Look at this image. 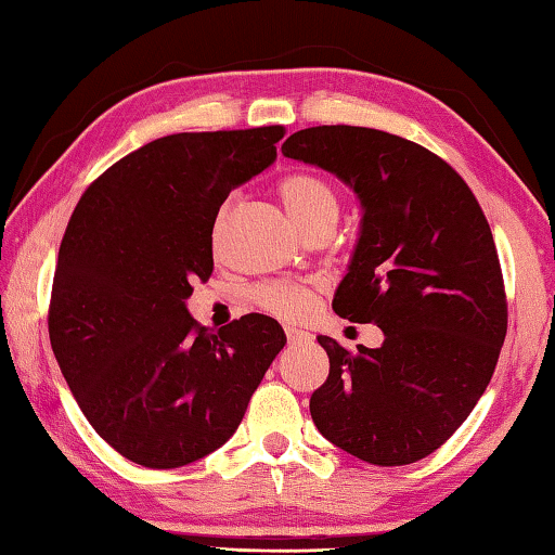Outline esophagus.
<instances>
[{"mask_svg":"<svg viewBox=\"0 0 555 555\" xmlns=\"http://www.w3.org/2000/svg\"><path fill=\"white\" fill-rule=\"evenodd\" d=\"M286 337H288V345H306L313 340L311 333L298 331V327H286Z\"/></svg>","mask_w":555,"mask_h":555,"instance_id":"obj_1","label":"esophagus"}]
</instances>
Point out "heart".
Segmentation results:
<instances>
[{
	"instance_id": "1",
	"label": "heart",
	"mask_w": 555,
	"mask_h": 555,
	"mask_svg": "<svg viewBox=\"0 0 555 555\" xmlns=\"http://www.w3.org/2000/svg\"><path fill=\"white\" fill-rule=\"evenodd\" d=\"M281 198H284L291 218L304 232L315 228H335L340 215V198L335 188L321 176L294 173L281 181ZM255 304L269 315L281 321H298L313 308V291L304 284H267L255 288Z\"/></svg>"
}]
</instances>
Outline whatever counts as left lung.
<instances>
[{
	"mask_svg": "<svg viewBox=\"0 0 555 555\" xmlns=\"http://www.w3.org/2000/svg\"><path fill=\"white\" fill-rule=\"evenodd\" d=\"M281 152L360 198V237L333 311L384 333L357 352L318 335L331 374L311 397L313 424L364 463H416L469 416L500 360L506 298L490 224L443 158L389 131L311 127Z\"/></svg>",
	"mask_w": 555,
	"mask_h": 555,
	"instance_id": "1",
	"label": "left lung"
}]
</instances>
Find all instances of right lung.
Masks as SVG:
<instances>
[{
  "mask_svg": "<svg viewBox=\"0 0 555 555\" xmlns=\"http://www.w3.org/2000/svg\"><path fill=\"white\" fill-rule=\"evenodd\" d=\"M284 127L183 131L109 166L75 205L53 274L49 335L90 426L144 467L195 463L237 430L286 335L249 313L208 331L188 313L212 274L230 191L276 162Z\"/></svg>",
  "mask_w": 555,
  "mask_h": 555,
  "instance_id": "add662e5",
  "label": "right lung"
}]
</instances>
